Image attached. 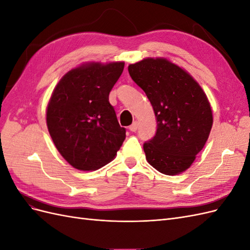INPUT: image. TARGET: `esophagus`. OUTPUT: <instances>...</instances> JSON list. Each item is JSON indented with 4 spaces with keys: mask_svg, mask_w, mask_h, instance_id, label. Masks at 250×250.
<instances>
[{
    "mask_svg": "<svg viewBox=\"0 0 250 250\" xmlns=\"http://www.w3.org/2000/svg\"><path fill=\"white\" fill-rule=\"evenodd\" d=\"M138 127H139L138 122H133V123L129 126V130H130L131 132H135V131H137V129H138Z\"/></svg>",
    "mask_w": 250,
    "mask_h": 250,
    "instance_id": "obj_1",
    "label": "esophagus"
}]
</instances>
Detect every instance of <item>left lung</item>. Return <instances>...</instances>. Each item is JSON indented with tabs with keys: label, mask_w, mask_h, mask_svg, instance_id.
Here are the masks:
<instances>
[{
	"label": "left lung",
	"mask_w": 250,
	"mask_h": 250,
	"mask_svg": "<svg viewBox=\"0 0 250 250\" xmlns=\"http://www.w3.org/2000/svg\"><path fill=\"white\" fill-rule=\"evenodd\" d=\"M130 77L152 105L157 130L144 144L147 162L166 175L191 167L213 126L208 97L190 73L165 57H147L128 65Z\"/></svg>",
	"instance_id": "obj_1"
}]
</instances>
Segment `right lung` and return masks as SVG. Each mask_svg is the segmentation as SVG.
<instances>
[{
    "label": "right lung",
    "mask_w": 250,
    "mask_h": 250,
    "mask_svg": "<svg viewBox=\"0 0 250 250\" xmlns=\"http://www.w3.org/2000/svg\"><path fill=\"white\" fill-rule=\"evenodd\" d=\"M124 62H86L59 80L47 106V126L55 147L72 167L102 168L116 157L126 138L108 101Z\"/></svg>",
    "instance_id": "add662e5"
}]
</instances>
